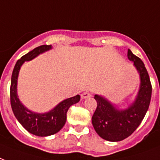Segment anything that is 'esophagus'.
<instances>
[{
    "mask_svg": "<svg viewBox=\"0 0 160 160\" xmlns=\"http://www.w3.org/2000/svg\"><path fill=\"white\" fill-rule=\"evenodd\" d=\"M91 94L88 91H85V92H83L81 94V97H82L83 99H85V98H89V97H91Z\"/></svg>",
    "mask_w": 160,
    "mask_h": 160,
    "instance_id": "1",
    "label": "esophagus"
}]
</instances>
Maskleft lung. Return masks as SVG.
<instances>
[{"label": "left lung", "instance_id": "8db88e82", "mask_svg": "<svg viewBox=\"0 0 160 160\" xmlns=\"http://www.w3.org/2000/svg\"><path fill=\"white\" fill-rule=\"evenodd\" d=\"M128 58L133 62L140 76L139 91L134 102L126 109L119 110L103 96L94 97L97 107L92 116V125L100 137L111 142L129 137L140 125L150 104L152 85L144 64L130 49Z\"/></svg>", "mask_w": 160, "mask_h": 160}]
</instances>
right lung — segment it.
I'll list each match as a JSON object with an SVG mask.
<instances>
[{
  "label": "right lung",
  "mask_w": 160,
  "mask_h": 160,
  "mask_svg": "<svg viewBox=\"0 0 160 160\" xmlns=\"http://www.w3.org/2000/svg\"><path fill=\"white\" fill-rule=\"evenodd\" d=\"M51 48V45H42L23 55L16 63L11 80L10 100L12 112L21 125L27 131L39 137L50 136L60 131L66 122L67 112L69 108L72 105L80 102V96L77 95L74 97L64 100L53 110L46 113H36L31 112L20 102L17 93V85L21 66L25 61L32 60V58L39 55L40 53H44L45 51L49 50Z\"/></svg>",
  "instance_id": "add662e5"
}]
</instances>
